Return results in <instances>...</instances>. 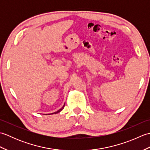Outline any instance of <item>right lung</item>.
Returning <instances> with one entry per match:
<instances>
[{
	"label": "right lung",
	"mask_w": 150,
	"mask_h": 150,
	"mask_svg": "<svg viewBox=\"0 0 150 150\" xmlns=\"http://www.w3.org/2000/svg\"><path fill=\"white\" fill-rule=\"evenodd\" d=\"M64 106L62 107V108H60V110H59L58 111H56V112H54V113H52V114H54V113H59L60 112V111H61L62 109H63V108H64Z\"/></svg>",
	"instance_id": "add662e5"
}]
</instances>
